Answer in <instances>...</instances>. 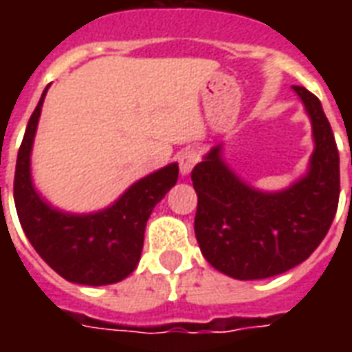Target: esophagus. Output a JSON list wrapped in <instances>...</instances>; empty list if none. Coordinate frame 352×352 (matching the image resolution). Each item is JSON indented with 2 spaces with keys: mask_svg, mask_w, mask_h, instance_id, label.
Here are the masks:
<instances>
[{
  "mask_svg": "<svg viewBox=\"0 0 352 352\" xmlns=\"http://www.w3.org/2000/svg\"><path fill=\"white\" fill-rule=\"evenodd\" d=\"M198 162L199 153L196 148H186V151H183L181 156H179V168H181V173H183V175H188Z\"/></svg>",
  "mask_w": 352,
  "mask_h": 352,
  "instance_id": "1",
  "label": "esophagus"
}]
</instances>
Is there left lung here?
I'll use <instances>...</instances> for the list:
<instances>
[{"label": "left lung", "mask_w": 352, "mask_h": 352, "mask_svg": "<svg viewBox=\"0 0 352 352\" xmlns=\"http://www.w3.org/2000/svg\"><path fill=\"white\" fill-rule=\"evenodd\" d=\"M313 126L307 173L279 192L252 188L213 146L192 169L198 194L194 232L201 254L234 279L279 275L311 256L330 230L340 201V153L315 94L292 87Z\"/></svg>", "instance_id": "left-lung-1"}]
</instances>
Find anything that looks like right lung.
Wrapping results in <instances>:
<instances>
[{
	"label": "right lung",
	"mask_w": 352,
	"mask_h": 352,
	"mask_svg": "<svg viewBox=\"0 0 352 352\" xmlns=\"http://www.w3.org/2000/svg\"><path fill=\"white\" fill-rule=\"evenodd\" d=\"M49 87L30 116L14 171V206L24 234L37 254L69 283L113 285L126 279L139 264L143 237L154 206L175 186L179 166L169 164L139 179L98 213L60 211L41 198L32 181L30 156Z\"/></svg>",
	"instance_id": "right-lung-1"
}]
</instances>
